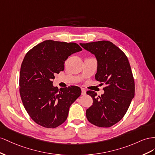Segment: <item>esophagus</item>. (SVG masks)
Instances as JSON below:
<instances>
[{
	"label": "esophagus",
	"mask_w": 155,
	"mask_h": 155,
	"mask_svg": "<svg viewBox=\"0 0 155 155\" xmlns=\"http://www.w3.org/2000/svg\"><path fill=\"white\" fill-rule=\"evenodd\" d=\"M86 94V91L85 89H84V88H82V95H85Z\"/></svg>",
	"instance_id": "1"
}]
</instances>
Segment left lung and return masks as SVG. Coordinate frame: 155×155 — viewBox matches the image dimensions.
Here are the masks:
<instances>
[{"label": "left lung", "instance_id": "obj_1", "mask_svg": "<svg viewBox=\"0 0 155 155\" xmlns=\"http://www.w3.org/2000/svg\"><path fill=\"white\" fill-rule=\"evenodd\" d=\"M94 54L97 61L95 80L105 84L104 94L87 91L93 105L86 110V117L93 125L110 127L125 116L134 97V81L127 57L120 48L108 41L80 43Z\"/></svg>", "mask_w": 155, "mask_h": 155}]
</instances>
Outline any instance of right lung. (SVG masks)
<instances>
[{
  "label": "right lung",
  "instance_id": "right-lung-1",
  "mask_svg": "<svg viewBox=\"0 0 155 155\" xmlns=\"http://www.w3.org/2000/svg\"><path fill=\"white\" fill-rule=\"evenodd\" d=\"M82 50L75 43L45 40L26 53L20 70L19 91L25 110L37 124L56 128L67 119L81 89L71 86L58 90L52 81L64 71L68 57Z\"/></svg>",
  "mask_w": 155,
  "mask_h": 155
}]
</instances>
